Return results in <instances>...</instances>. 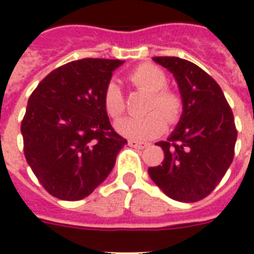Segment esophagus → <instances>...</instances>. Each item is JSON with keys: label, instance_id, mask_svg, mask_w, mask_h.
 <instances>
[{"label": "esophagus", "instance_id": "34e87169", "mask_svg": "<svg viewBox=\"0 0 254 254\" xmlns=\"http://www.w3.org/2000/svg\"><path fill=\"white\" fill-rule=\"evenodd\" d=\"M129 145L133 147V148H138V149H144L148 144L144 143V141H137V140H129Z\"/></svg>", "mask_w": 254, "mask_h": 254}]
</instances>
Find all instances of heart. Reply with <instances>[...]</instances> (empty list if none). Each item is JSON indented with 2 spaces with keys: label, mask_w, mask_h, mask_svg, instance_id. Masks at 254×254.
Listing matches in <instances>:
<instances>
[{
  "label": "heart",
  "mask_w": 254,
  "mask_h": 254,
  "mask_svg": "<svg viewBox=\"0 0 254 254\" xmlns=\"http://www.w3.org/2000/svg\"><path fill=\"white\" fill-rule=\"evenodd\" d=\"M127 81L133 87L149 92L151 98L145 109V111L149 113L148 116L143 118H125L117 124L118 132L124 136L136 140L152 138L163 130L165 121L167 124H174L180 118L182 100L176 92L165 88L167 76L160 67L151 64L138 65L127 74ZM102 102L106 114L113 120H118L125 111L124 95L114 81L106 85Z\"/></svg>",
  "instance_id": "1"
}]
</instances>
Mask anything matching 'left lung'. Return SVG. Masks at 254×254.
Returning <instances> with one entry per match:
<instances>
[{
  "label": "left lung",
  "instance_id": "left-lung-1",
  "mask_svg": "<svg viewBox=\"0 0 254 254\" xmlns=\"http://www.w3.org/2000/svg\"><path fill=\"white\" fill-rule=\"evenodd\" d=\"M152 60L174 74L184 110L170 137L156 143L165 159L149 167L148 174L173 200L198 201L216 188L233 162L234 116L219 84L201 67L178 57Z\"/></svg>",
  "mask_w": 254,
  "mask_h": 254
}]
</instances>
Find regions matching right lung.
<instances>
[{"mask_svg":"<svg viewBox=\"0 0 254 254\" xmlns=\"http://www.w3.org/2000/svg\"><path fill=\"white\" fill-rule=\"evenodd\" d=\"M120 60L84 58L54 69L31 94L21 121L24 155L52 196H89L127 143L113 129L102 95Z\"/></svg>","mask_w":254,"mask_h":254,"instance_id":"right-lung-1","label":"right lung"}]
</instances>
